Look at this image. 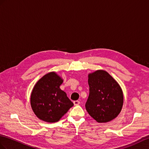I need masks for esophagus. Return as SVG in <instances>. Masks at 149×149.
<instances>
[{
	"label": "esophagus",
	"instance_id": "1",
	"mask_svg": "<svg viewBox=\"0 0 149 149\" xmlns=\"http://www.w3.org/2000/svg\"><path fill=\"white\" fill-rule=\"evenodd\" d=\"M73 103L74 104V106H77V105H79L80 104V102H79V100H74L73 101Z\"/></svg>",
	"mask_w": 149,
	"mask_h": 149
}]
</instances>
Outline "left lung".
<instances>
[{"label":"left lung","instance_id":"8db88e82","mask_svg":"<svg viewBox=\"0 0 149 149\" xmlns=\"http://www.w3.org/2000/svg\"><path fill=\"white\" fill-rule=\"evenodd\" d=\"M89 96L86 110L98 123H107L116 118L123 104V93L118 82L106 71L88 74Z\"/></svg>","mask_w":149,"mask_h":149}]
</instances>
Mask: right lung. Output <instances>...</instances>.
Here are the masks:
<instances>
[{
  "label": "right lung",
  "instance_id": "add662e5",
  "mask_svg": "<svg viewBox=\"0 0 149 149\" xmlns=\"http://www.w3.org/2000/svg\"><path fill=\"white\" fill-rule=\"evenodd\" d=\"M63 79L50 72L39 79L31 92L30 102L35 114L47 123L57 122L73 106L66 92L60 88Z\"/></svg>",
  "mask_w": 149,
  "mask_h": 149
}]
</instances>
